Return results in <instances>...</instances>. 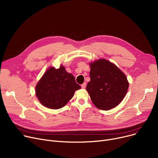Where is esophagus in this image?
I'll list each match as a JSON object with an SVG mask.
<instances>
[{"instance_id":"obj_1","label":"esophagus","mask_w":158,"mask_h":158,"mask_svg":"<svg viewBox=\"0 0 158 158\" xmlns=\"http://www.w3.org/2000/svg\"><path fill=\"white\" fill-rule=\"evenodd\" d=\"M86 82H84L83 84L81 85V88H82L85 89V88H86Z\"/></svg>"}]
</instances>
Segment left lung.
I'll return each mask as SVG.
<instances>
[{
  "label": "left lung",
  "mask_w": 158,
  "mask_h": 158,
  "mask_svg": "<svg viewBox=\"0 0 158 158\" xmlns=\"http://www.w3.org/2000/svg\"><path fill=\"white\" fill-rule=\"evenodd\" d=\"M90 81L86 86L91 100L99 110H110L125 97L129 88L126 75L105 59L90 63Z\"/></svg>",
  "instance_id": "obj_1"
}]
</instances>
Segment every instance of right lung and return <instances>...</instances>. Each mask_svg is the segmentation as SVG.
<instances>
[{"instance_id":"1","label":"right lung","mask_w":158,"mask_h":158,"mask_svg":"<svg viewBox=\"0 0 158 158\" xmlns=\"http://www.w3.org/2000/svg\"><path fill=\"white\" fill-rule=\"evenodd\" d=\"M81 88L73 76L66 71L63 65L56 69L50 67L36 86V95L40 103L50 109L64 107Z\"/></svg>"}]
</instances>
